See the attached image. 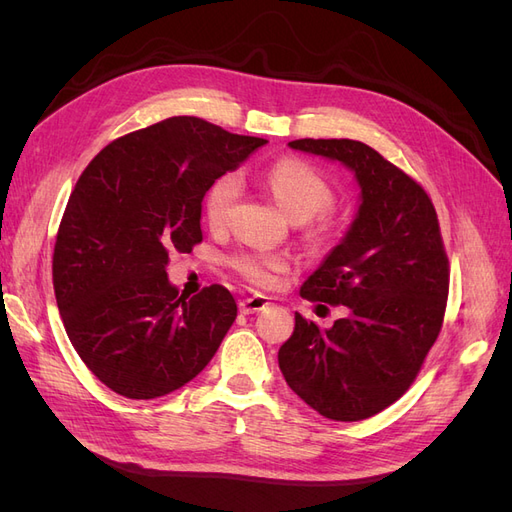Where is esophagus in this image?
Wrapping results in <instances>:
<instances>
[{
    "label": "esophagus",
    "mask_w": 512,
    "mask_h": 512,
    "mask_svg": "<svg viewBox=\"0 0 512 512\" xmlns=\"http://www.w3.org/2000/svg\"><path fill=\"white\" fill-rule=\"evenodd\" d=\"M269 305H271V301H269V297H265V294H252V297H247L239 303V309H241V314H256V312H262V309Z\"/></svg>",
    "instance_id": "1"
}]
</instances>
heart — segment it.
Wrapping results in <instances>:
<instances>
[{"label": "heart", "instance_id": "heart-1", "mask_svg": "<svg viewBox=\"0 0 512 512\" xmlns=\"http://www.w3.org/2000/svg\"><path fill=\"white\" fill-rule=\"evenodd\" d=\"M265 183L275 203L280 205L292 222L312 220L314 215L333 203L329 181L303 160L284 158L275 162L265 173ZM239 192L241 179L235 173H228L211 185L205 196V215L211 226H224L228 222ZM235 269L247 282L271 286L277 280V275L288 269V260L284 256L262 252H241L235 258Z\"/></svg>", "mask_w": 512, "mask_h": 512}]
</instances>
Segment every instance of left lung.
Here are the masks:
<instances>
[{
	"label": "left lung",
	"mask_w": 512,
	"mask_h": 512,
	"mask_svg": "<svg viewBox=\"0 0 512 512\" xmlns=\"http://www.w3.org/2000/svg\"><path fill=\"white\" fill-rule=\"evenodd\" d=\"M288 147L346 166L359 207L301 286L303 299L346 305L348 316L318 329L294 314L277 361L309 408L363 421L404 395L440 333L448 260L438 215L421 185L361 141L301 138Z\"/></svg>",
	"instance_id": "1"
}]
</instances>
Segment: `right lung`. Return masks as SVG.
<instances>
[{"label":"right lung","mask_w":512,"mask_h":512,"mask_svg":"<svg viewBox=\"0 0 512 512\" xmlns=\"http://www.w3.org/2000/svg\"><path fill=\"white\" fill-rule=\"evenodd\" d=\"M265 143L170 117L117 138L85 168L59 224L53 286L76 354L111 391L168 395L218 352L235 299L220 284L183 297L168 254L203 241L205 194Z\"/></svg>","instance_id":"right-lung-1"}]
</instances>
